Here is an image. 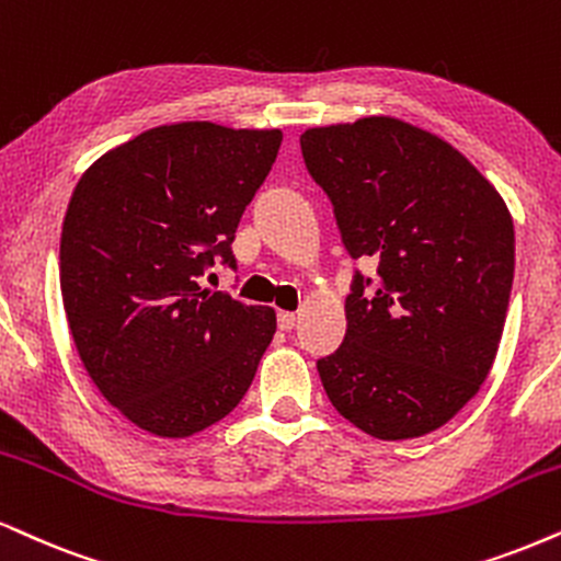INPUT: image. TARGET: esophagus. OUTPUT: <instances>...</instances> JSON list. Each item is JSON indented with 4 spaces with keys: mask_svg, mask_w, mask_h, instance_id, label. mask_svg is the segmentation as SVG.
Returning <instances> with one entry per match:
<instances>
[{
    "mask_svg": "<svg viewBox=\"0 0 561 561\" xmlns=\"http://www.w3.org/2000/svg\"><path fill=\"white\" fill-rule=\"evenodd\" d=\"M276 323H279L282 331H293L295 323H297V316L289 313V310H279V316H276Z\"/></svg>",
    "mask_w": 561,
    "mask_h": 561,
    "instance_id": "1",
    "label": "esophagus"
}]
</instances>
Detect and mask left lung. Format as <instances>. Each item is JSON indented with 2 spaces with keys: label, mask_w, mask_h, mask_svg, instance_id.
Masks as SVG:
<instances>
[{
  "label": "left lung",
  "mask_w": 561,
  "mask_h": 561,
  "mask_svg": "<svg viewBox=\"0 0 561 561\" xmlns=\"http://www.w3.org/2000/svg\"><path fill=\"white\" fill-rule=\"evenodd\" d=\"M354 274L344 342L318 359L333 409L367 435L443 427L492 370L515 272L507 204L456 147L401 118L367 116L300 137Z\"/></svg>",
  "instance_id": "1"
}]
</instances>
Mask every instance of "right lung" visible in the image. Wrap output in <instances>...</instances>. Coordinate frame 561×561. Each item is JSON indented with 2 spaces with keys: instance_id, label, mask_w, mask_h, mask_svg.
<instances>
[{
  "instance_id": "add662e5",
  "label": "right lung",
  "mask_w": 561,
  "mask_h": 561,
  "mask_svg": "<svg viewBox=\"0 0 561 561\" xmlns=\"http://www.w3.org/2000/svg\"><path fill=\"white\" fill-rule=\"evenodd\" d=\"M279 145V129L154 126L92 162L69 198V331L105 401L150 435L188 437L228 416L272 344L274 308L198 279L215 259L236 268L238 222Z\"/></svg>"
}]
</instances>
